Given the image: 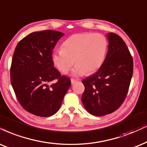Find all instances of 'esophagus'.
<instances>
[{
  "instance_id": "esophagus-1",
  "label": "esophagus",
  "mask_w": 147,
  "mask_h": 147,
  "mask_svg": "<svg viewBox=\"0 0 147 147\" xmlns=\"http://www.w3.org/2000/svg\"><path fill=\"white\" fill-rule=\"evenodd\" d=\"M76 82H77V80L73 79H71V83H72V84H75Z\"/></svg>"
}]
</instances>
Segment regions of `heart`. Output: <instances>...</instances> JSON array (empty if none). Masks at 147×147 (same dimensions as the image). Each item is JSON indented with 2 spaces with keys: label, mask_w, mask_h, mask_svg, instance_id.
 Listing matches in <instances>:
<instances>
[{
  "label": "heart",
  "mask_w": 147,
  "mask_h": 147,
  "mask_svg": "<svg viewBox=\"0 0 147 147\" xmlns=\"http://www.w3.org/2000/svg\"><path fill=\"white\" fill-rule=\"evenodd\" d=\"M105 35L91 32L72 35L63 42L62 49L52 54V61L59 71L66 73L76 64L72 74L83 76L97 71L105 61L108 49Z\"/></svg>",
  "instance_id": "b5f03b06"
}]
</instances>
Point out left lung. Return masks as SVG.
Instances as JSON below:
<instances>
[{"label":"left lung","mask_w":147,"mask_h":147,"mask_svg":"<svg viewBox=\"0 0 147 147\" xmlns=\"http://www.w3.org/2000/svg\"><path fill=\"white\" fill-rule=\"evenodd\" d=\"M109 49L100 69L82 81L81 100L87 111L104 116L117 110L127 96L133 74V58L121 37L107 34Z\"/></svg>","instance_id":"obj_1"}]
</instances>
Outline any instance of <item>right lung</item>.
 I'll return each instance as SVG.
<instances>
[{"label": "right lung", "mask_w": 147, "mask_h": 147, "mask_svg": "<svg viewBox=\"0 0 147 147\" xmlns=\"http://www.w3.org/2000/svg\"><path fill=\"white\" fill-rule=\"evenodd\" d=\"M64 33L34 32L17 45L11 66V83L18 101L28 112L50 117L60 109L71 85L52 61V51ZM55 80L57 82L51 84Z\"/></svg>", "instance_id": "1"}]
</instances>
